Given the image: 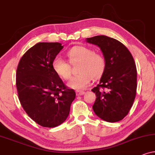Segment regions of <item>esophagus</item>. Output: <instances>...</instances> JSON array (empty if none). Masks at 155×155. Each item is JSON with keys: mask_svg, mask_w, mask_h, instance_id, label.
<instances>
[{"mask_svg": "<svg viewBox=\"0 0 155 155\" xmlns=\"http://www.w3.org/2000/svg\"><path fill=\"white\" fill-rule=\"evenodd\" d=\"M85 92H84V91H81V90H77L76 91V95L77 96H81V95H83Z\"/></svg>", "mask_w": 155, "mask_h": 155, "instance_id": "esophagus-1", "label": "esophagus"}]
</instances>
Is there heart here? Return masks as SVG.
I'll return each mask as SVG.
<instances>
[{
  "instance_id": "1",
  "label": "heart",
  "mask_w": 155,
  "mask_h": 155,
  "mask_svg": "<svg viewBox=\"0 0 155 155\" xmlns=\"http://www.w3.org/2000/svg\"><path fill=\"white\" fill-rule=\"evenodd\" d=\"M68 62L57 56L52 61V68L57 75L63 80H68L71 75V66L78 63V75L73 76L68 82L70 87L82 90L89 86L92 78L94 79L103 75L106 67L105 58L102 55L94 52L84 46H75L66 53Z\"/></svg>"
}]
</instances>
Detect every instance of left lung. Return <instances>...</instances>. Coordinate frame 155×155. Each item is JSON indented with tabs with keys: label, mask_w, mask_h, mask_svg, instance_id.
Instances as JSON below:
<instances>
[{
	"label": "left lung",
	"mask_w": 155,
	"mask_h": 155,
	"mask_svg": "<svg viewBox=\"0 0 155 155\" xmlns=\"http://www.w3.org/2000/svg\"><path fill=\"white\" fill-rule=\"evenodd\" d=\"M87 41L100 48L106 61L99 84L92 90L97 97L93 110L105 121H119L130 111L136 95L134 59L126 46L113 38L100 35Z\"/></svg>",
	"instance_id": "obj_1"
}]
</instances>
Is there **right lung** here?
<instances>
[{
	"label": "right lung",
	"mask_w": 155,
	"mask_h": 155,
	"mask_svg": "<svg viewBox=\"0 0 155 155\" xmlns=\"http://www.w3.org/2000/svg\"><path fill=\"white\" fill-rule=\"evenodd\" d=\"M63 48L58 42H39L27 50L18 63L16 87L19 100L29 117L40 126L54 128L69 115L75 92L52 68Z\"/></svg>",
	"instance_id": "right-lung-1"
}]
</instances>
